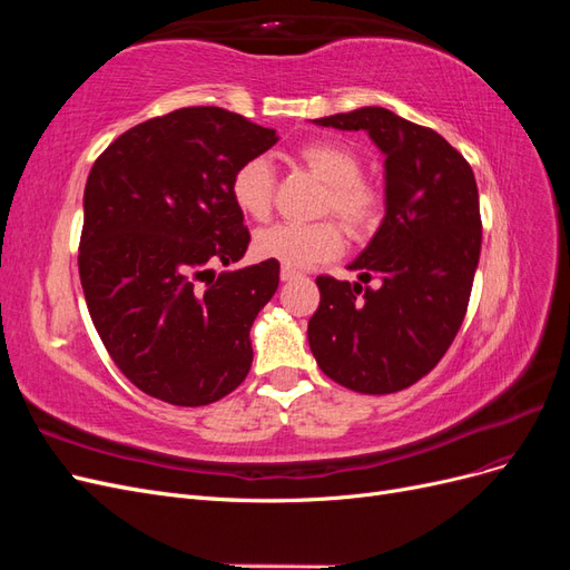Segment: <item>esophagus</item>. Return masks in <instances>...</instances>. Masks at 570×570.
<instances>
[{
	"instance_id": "esophagus-1",
	"label": "esophagus",
	"mask_w": 570,
	"mask_h": 570,
	"mask_svg": "<svg viewBox=\"0 0 570 570\" xmlns=\"http://www.w3.org/2000/svg\"><path fill=\"white\" fill-rule=\"evenodd\" d=\"M297 278H299V273H297V271H292V268H283V271H281V281H283V283L297 281Z\"/></svg>"
}]
</instances>
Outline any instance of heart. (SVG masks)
<instances>
[{
    "instance_id": "b5f03b06",
    "label": "heart",
    "mask_w": 570,
    "mask_h": 570,
    "mask_svg": "<svg viewBox=\"0 0 570 570\" xmlns=\"http://www.w3.org/2000/svg\"><path fill=\"white\" fill-rule=\"evenodd\" d=\"M295 159L327 185L323 212H333L352 235L368 233L381 214V195L364 178V166L356 154L335 140H312L297 147ZM275 174L266 157L239 164L230 178V197L245 216L264 220L271 214ZM344 237L337 223L318 220L275 223L256 230L252 249L258 258L278 262L283 268L304 271L318 266L342 252Z\"/></svg>"
}]
</instances>
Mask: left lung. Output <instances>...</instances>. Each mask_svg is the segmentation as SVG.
Listing matches in <instances>:
<instances>
[{"instance_id": "1", "label": "left lung", "mask_w": 570, "mask_h": 570, "mask_svg": "<svg viewBox=\"0 0 570 570\" xmlns=\"http://www.w3.org/2000/svg\"><path fill=\"white\" fill-rule=\"evenodd\" d=\"M314 124L368 132L385 157V216L350 264L358 281L382 285L364 291L318 275L308 347L344 387L400 392L438 366L463 323L482 239L475 176L442 135L383 107Z\"/></svg>"}]
</instances>
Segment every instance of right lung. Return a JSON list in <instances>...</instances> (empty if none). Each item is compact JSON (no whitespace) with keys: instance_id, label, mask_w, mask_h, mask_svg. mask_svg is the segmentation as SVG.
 Returning <instances> with one entry per match:
<instances>
[{"instance_id":"1","label":"right lung","mask_w":570,"mask_h":570,"mask_svg":"<svg viewBox=\"0 0 570 570\" xmlns=\"http://www.w3.org/2000/svg\"><path fill=\"white\" fill-rule=\"evenodd\" d=\"M275 142L245 116L187 107L120 135L85 183V302L120 373L161 402H218L252 368L249 331L281 264L214 266L237 264L249 245L235 168Z\"/></svg>"}]
</instances>
